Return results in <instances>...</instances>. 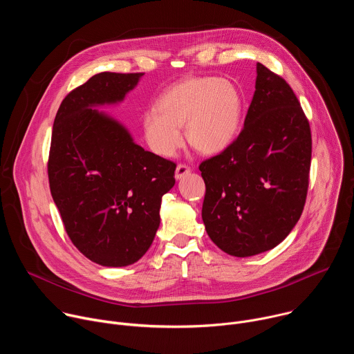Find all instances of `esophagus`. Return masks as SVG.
Instances as JSON below:
<instances>
[{
    "instance_id": "esophagus-1",
    "label": "esophagus",
    "mask_w": 354,
    "mask_h": 354,
    "mask_svg": "<svg viewBox=\"0 0 354 354\" xmlns=\"http://www.w3.org/2000/svg\"><path fill=\"white\" fill-rule=\"evenodd\" d=\"M187 174H190V168L186 164H178L176 171H175V178L176 179H182L185 178Z\"/></svg>"
}]
</instances>
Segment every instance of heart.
<instances>
[{
	"label": "heart",
	"mask_w": 354,
	"mask_h": 354,
	"mask_svg": "<svg viewBox=\"0 0 354 354\" xmlns=\"http://www.w3.org/2000/svg\"><path fill=\"white\" fill-rule=\"evenodd\" d=\"M242 119L238 88L217 77H194L169 88L158 108L144 113V137L154 153L171 157L183 144L182 126L189 142L201 153L225 149L236 137Z\"/></svg>",
	"instance_id": "b5f03b06"
}]
</instances>
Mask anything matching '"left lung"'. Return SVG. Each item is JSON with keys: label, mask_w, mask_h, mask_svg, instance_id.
Segmentation results:
<instances>
[{"label": "left lung", "mask_w": 354, "mask_h": 354, "mask_svg": "<svg viewBox=\"0 0 354 354\" xmlns=\"http://www.w3.org/2000/svg\"><path fill=\"white\" fill-rule=\"evenodd\" d=\"M257 71L239 136L198 167L206 183V231L238 258L262 254L291 232L310 183V122L284 78L261 63Z\"/></svg>", "instance_id": "1"}]
</instances>
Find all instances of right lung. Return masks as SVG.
I'll use <instances>...</instances> for the list:
<instances>
[{"label":"right lung","mask_w":354,"mask_h":354,"mask_svg":"<svg viewBox=\"0 0 354 354\" xmlns=\"http://www.w3.org/2000/svg\"><path fill=\"white\" fill-rule=\"evenodd\" d=\"M142 75L91 77L63 99L53 124L50 192L74 246L102 266H129L145 254L160 227L162 196L175 185V162L92 109L120 102Z\"/></svg>","instance_id":"obj_1"}]
</instances>
